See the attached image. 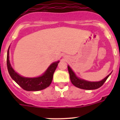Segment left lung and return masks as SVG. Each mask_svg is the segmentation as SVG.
Masks as SVG:
<instances>
[{
	"mask_svg": "<svg viewBox=\"0 0 120 120\" xmlns=\"http://www.w3.org/2000/svg\"><path fill=\"white\" fill-rule=\"evenodd\" d=\"M68 73H69L70 75V78L71 82L73 83V85H74L76 87L83 89V90H96L98 88L101 87V86L103 85V83L105 82L106 80H107L109 75H111V74H109L101 81L89 82L77 77L75 75V73L71 70V68L70 67L69 65H68Z\"/></svg>",
	"mask_w": 120,
	"mask_h": 120,
	"instance_id": "8db88e82",
	"label": "left lung"
}]
</instances>
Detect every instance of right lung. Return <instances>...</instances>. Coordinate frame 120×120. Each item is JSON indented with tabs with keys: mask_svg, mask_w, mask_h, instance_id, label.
Wrapping results in <instances>:
<instances>
[{
	"mask_svg": "<svg viewBox=\"0 0 120 120\" xmlns=\"http://www.w3.org/2000/svg\"><path fill=\"white\" fill-rule=\"evenodd\" d=\"M9 48L7 53V67L9 74L12 79L23 90L27 91H40L46 88L51 84L53 79V76L56 70L59 61L52 63L49 67L47 70L42 76L37 77H24L21 76L14 70L11 65L9 57Z\"/></svg>",
	"mask_w": 120,
	"mask_h": 120,
	"instance_id": "obj_1",
	"label": "right lung"
}]
</instances>
